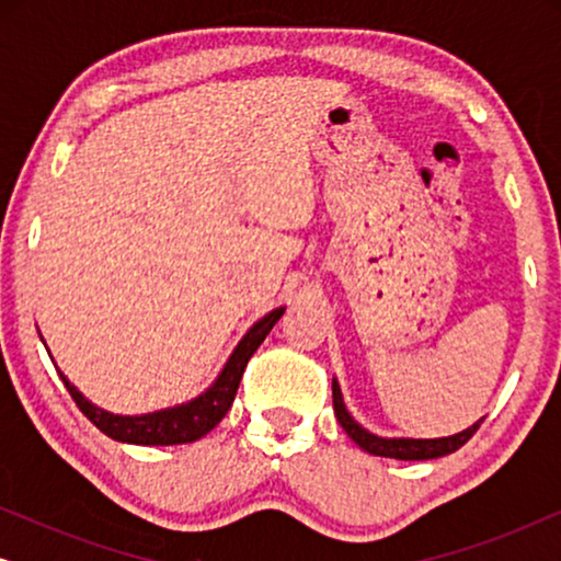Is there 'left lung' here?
I'll list each match as a JSON object with an SVG mask.
<instances>
[{
  "mask_svg": "<svg viewBox=\"0 0 561 561\" xmlns=\"http://www.w3.org/2000/svg\"><path fill=\"white\" fill-rule=\"evenodd\" d=\"M332 401H334V413L336 421H340L344 432L352 442L357 444L359 449L370 451L375 457H393V459H436L444 455H451L457 451L462 444L472 439V434L478 432L482 419L478 424H472L465 432H459L455 436H442V439H382V436H375L357 424L355 419L350 416L347 409H344L342 401V390L336 386V380H332Z\"/></svg>",
  "mask_w": 561,
  "mask_h": 561,
  "instance_id": "1",
  "label": "left lung"
}]
</instances>
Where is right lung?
<instances>
[{
	"label": "right lung",
	"mask_w": 561,
	"mask_h": 561,
	"mask_svg": "<svg viewBox=\"0 0 561 561\" xmlns=\"http://www.w3.org/2000/svg\"><path fill=\"white\" fill-rule=\"evenodd\" d=\"M283 311L286 309H275L267 313V317L260 319L257 324L242 336V342L237 344L217 382H214L206 393L194 398L191 403L175 405V409L145 413V416H114V413L96 409L94 403H89L87 398L66 380V375H60V378H64L68 393H71L83 416H87L99 432L112 436V439L127 444H148V447H168V444L196 442L202 439L204 434H209L211 428L225 419V413L232 409L244 367H248L250 357L255 355V350L263 344L265 336L271 334L275 321L283 317Z\"/></svg>",
	"instance_id": "add662e5"
}]
</instances>
